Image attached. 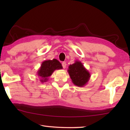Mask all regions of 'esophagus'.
Masks as SVG:
<instances>
[{
	"mask_svg": "<svg viewBox=\"0 0 130 130\" xmlns=\"http://www.w3.org/2000/svg\"><path fill=\"white\" fill-rule=\"evenodd\" d=\"M67 63H66V62H62V67L63 68H66V67H67Z\"/></svg>",
	"mask_w": 130,
	"mask_h": 130,
	"instance_id": "34e87169",
	"label": "esophagus"
}]
</instances>
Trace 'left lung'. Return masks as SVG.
Wrapping results in <instances>:
<instances>
[{
    "instance_id": "8db88e82",
    "label": "left lung",
    "mask_w": 130,
    "mask_h": 130,
    "mask_svg": "<svg viewBox=\"0 0 130 130\" xmlns=\"http://www.w3.org/2000/svg\"><path fill=\"white\" fill-rule=\"evenodd\" d=\"M68 72L72 83L77 87H84L91 77V73L79 61H76L73 64L70 65Z\"/></svg>"
}]
</instances>
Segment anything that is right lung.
<instances>
[{
  "instance_id": "add662e5",
  "label": "right lung",
  "mask_w": 130,
  "mask_h": 130,
  "mask_svg": "<svg viewBox=\"0 0 130 130\" xmlns=\"http://www.w3.org/2000/svg\"><path fill=\"white\" fill-rule=\"evenodd\" d=\"M62 69V65L57 59L47 60L42 62L41 67L37 71V75L40 78L41 83H43L48 81V77L52 75L54 70Z\"/></svg>"
}]
</instances>
